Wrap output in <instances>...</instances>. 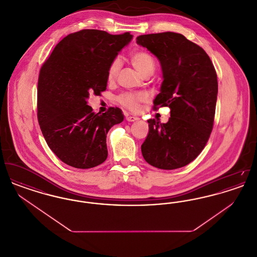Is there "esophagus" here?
I'll use <instances>...</instances> for the list:
<instances>
[{
	"mask_svg": "<svg viewBox=\"0 0 257 257\" xmlns=\"http://www.w3.org/2000/svg\"><path fill=\"white\" fill-rule=\"evenodd\" d=\"M126 120L127 121H136V120H138V117L133 116V115H127L126 116Z\"/></svg>",
	"mask_w": 257,
	"mask_h": 257,
	"instance_id": "1",
	"label": "esophagus"
}]
</instances>
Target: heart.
Returning a JSON list of instances; mask_svg holds the SVG:
<instances>
[{
	"instance_id": "b5f03b06",
	"label": "heart",
	"mask_w": 257,
	"mask_h": 257,
	"mask_svg": "<svg viewBox=\"0 0 257 257\" xmlns=\"http://www.w3.org/2000/svg\"><path fill=\"white\" fill-rule=\"evenodd\" d=\"M130 60L135 68L143 76L152 74L155 70V60L153 56L146 50L138 49L130 54ZM120 60L114 58L110 61L107 69V80L111 82L117 76L120 69ZM146 101L144 93H123L117 97V102L128 110L138 111L143 102Z\"/></svg>"
}]
</instances>
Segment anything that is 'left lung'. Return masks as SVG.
<instances>
[{
    "label": "left lung",
    "instance_id": "1",
    "mask_svg": "<svg viewBox=\"0 0 257 257\" xmlns=\"http://www.w3.org/2000/svg\"><path fill=\"white\" fill-rule=\"evenodd\" d=\"M137 43L161 62L164 81L154 110L171 109L167 123L147 120L143 156L157 169L182 168L200 154L213 130L218 95L215 67L206 52L181 34L143 35L137 37Z\"/></svg>",
    "mask_w": 257,
    "mask_h": 257
}]
</instances>
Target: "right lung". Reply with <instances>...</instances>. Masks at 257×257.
Segmentation results:
<instances>
[{
    "instance_id": "1",
    "label": "right lung",
    "mask_w": 257,
    "mask_h": 257,
    "mask_svg": "<svg viewBox=\"0 0 257 257\" xmlns=\"http://www.w3.org/2000/svg\"><path fill=\"white\" fill-rule=\"evenodd\" d=\"M130 33L110 35L82 30L61 39L42 64L37 83V119L42 135L59 159L76 169H91L108 157L106 138L122 111L99 114L86 99L107 88V69Z\"/></svg>"
}]
</instances>
